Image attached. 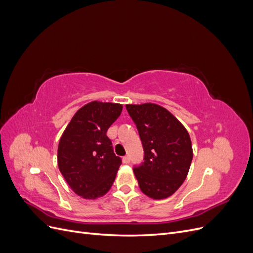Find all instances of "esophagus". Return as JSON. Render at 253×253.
Masks as SVG:
<instances>
[{
  "label": "esophagus",
  "instance_id": "obj_1",
  "mask_svg": "<svg viewBox=\"0 0 253 253\" xmlns=\"http://www.w3.org/2000/svg\"><path fill=\"white\" fill-rule=\"evenodd\" d=\"M122 162H124V164H128L129 163V156H125L124 158H122Z\"/></svg>",
  "mask_w": 253,
  "mask_h": 253
}]
</instances>
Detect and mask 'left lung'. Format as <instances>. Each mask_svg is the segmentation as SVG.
<instances>
[{
    "instance_id": "8db88e82",
    "label": "left lung",
    "mask_w": 253,
    "mask_h": 253,
    "mask_svg": "<svg viewBox=\"0 0 253 253\" xmlns=\"http://www.w3.org/2000/svg\"><path fill=\"white\" fill-rule=\"evenodd\" d=\"M126 108L138 129L144 152V162L134 167L139 188L154 200L169 197L185 181L192 162L189 133L158 104H126Z\"/></svg>"
}]
</instances>
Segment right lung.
<instances>
[{
	"label": "right lung",
	"instance_id": "1",
	"mask_svg": "<svg viewBox=\"0 0 253 253\" xmlns=\"http://www.w3.org/2000/svg\"><path fill=\"white\" fill-rule=\"evenodd\" d=\"M119 103L93 101L77 111L60 138L58 166L74 192L95 200L111 189L121 165L108 128L120 116Z\"/></svg>",
	"mask_w": 253,
	"mask_h": 253
}]
</instances>
